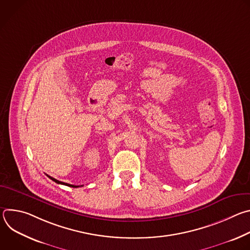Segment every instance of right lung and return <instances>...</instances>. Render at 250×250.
Instances as JSON below:
<instances>
[{
    "label": "right lung",
    "instance_id": "right-lung-1",
    "mask_svg": "<svg viewBox=\"0 0 250 250\" xmlns=\"http://www.w3.org/2000/svg\"><path fill=\"white\" fill-rule=\"evenodd\" d=\"M48 176V175H47ZM50 179L52 180V181H54L55 183H57V184H62V185H66V186H69V187H73V188H77V187H80V186H75V185H71V184H67V183H63V182H61V181H58V180H56V179H54V178H52V177H50V176H48Z\"/></svg>",
    "mask_w": 250,
    "mask_h": 250
}]
</instances>
